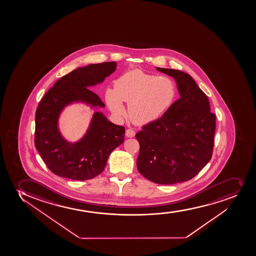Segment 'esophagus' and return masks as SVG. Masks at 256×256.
<instances>
[{
  "label": "esophagus",
  "instance_id": "1",
  "mask_svg": "<svg viewBox=\"0 0 256 256\" xmlns=\"http://www.w3.org/2000/svg\"><path fill=\"white\" fill-rule=\"evenodd\" d=\"M135 132L134 130H132V128H128L126 130V136L128 138L134 137Z\"/></svg>",
  "mask_w": 256,
  "mask_h": 256
}]
</instances>
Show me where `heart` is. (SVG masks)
Segmentation results:
<instances>
[{
    "mask_svg": "<svg viewBox=\"0 0 256 256\" xmlns=\"http://www.w3.org/2000/svg\"><path fill=\"white\" fill-rule=\"evenodd\" d=\"M176 97L172 80L140 70L128 72L115 81V88H108L106 99L116 115L124 116L122 102H128V114L135 124H144L159 118Z\"/></svg>",
    "mask_w": 256,
    "mask_h": 256,
    "instance_id": "b5f03b06",
    "label": "heart"
}]
</instances>
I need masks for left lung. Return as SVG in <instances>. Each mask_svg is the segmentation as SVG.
<instances>
[{"mask_svg": "<svg viewBox=\"0 0 256 256\" xmlns=\"http://www.w3.org/2000/svg\"><path fill=\"white\" fill-rule=\"evenodd\" d=\"M174 78L180 98L162 118L136 134L138 172L159 184H175L196 176L212 159L216 115L209 100L186 72L156 68Z\"/></svg>", "mask_w": 256, "mask_h": 256, "instance_id": "1", "label": "left lung"}]
</instances>
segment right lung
Returning a JSON list of instances; mask_svg holds the SVG:
<instances>
[{"label":"right lung","mask_w":256,"mask_h":256,"mask_svg":"<svg viewBox=\"0 0 256 256\" xmlns=\"http://www.w3.org/2000/svg\"><path fill=\"white\" fill-rule=\"evenodd\" d=\"M116 62H108L75 69L55 82L38 103L36 113L34 146L53 174L84 181L102 174L110 153L124 143L125 128L96 110L88 128L74 143L66 140L58 128V119L66 106L82 102L94 110L104 108L90 87L104 81L116 70Z\"/></svg>","instance_id":"obj_1"}]
</instances>
